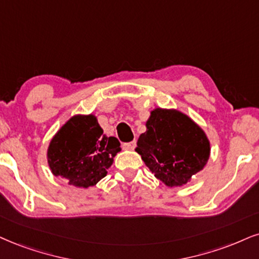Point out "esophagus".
<instances>
[{"label":"esophagus","mask_w":259,"mask_h":259,"mask_svg":"<svg viewBox=\"0 0 259 259\" xmlns=\"http://www.w3.org/2000/svg\"><path fill=\"white\" fill-rule=\"evenodd\" d=\"M122 148L124 150H133L136 148V142H131V143H124L122 145Z\"/></svg>","instance_id":"obj_1"}]
</instances>
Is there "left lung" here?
<instances>
[{"label": "left lung", "instance_id": "obj_1", "mask_svg": "<svg viewBox=\"0 0 259 259\" xmlns=\"http://www.w3.org/2000/svg\"><path fill=\"white\" fill-rule=\"evenodd\" d=\"M145 126L136 151L165 186H184L203 170L210 157V142L188 115L173 108H155Z\"/></svg>", "mask_w": 259, "mask_h": 259}]
</instances>
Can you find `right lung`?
<instances>
[{
	"instance_id": "right-lung-1",
	"label": "right lung",
	"mask_w": 259,
	"mask_h": 259,
	"mask_svg": "<svg viewBox=\"0 0 259 259\" xmlns=\"http://www.w3.org/2000/svg\"><path fill=\"white\" fill-rule=\"evenodd\" d=\"M121 151L115 137H105L94 114H76L50 140L47 159L52 173L79 188L95 186Z\"/></svg>"
}]
</instances>
